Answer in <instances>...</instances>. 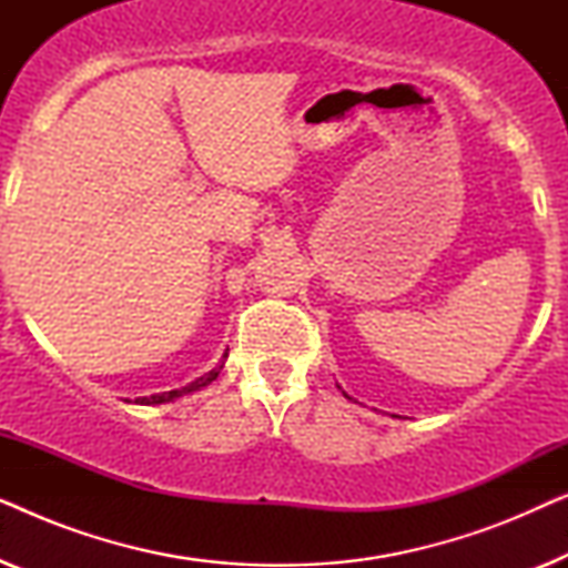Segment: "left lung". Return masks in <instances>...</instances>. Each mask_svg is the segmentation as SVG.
I'll use <instances>...</instances> for the list:
<instances>
[{"mask_svg": "<svg viewBox=\"0 0 568 568\" xmlns=\"http://www.w3.org/2000/svg\"><path fill=\"white\" fill-rule=\"evenodd\" d=\"M346 398H348V395H346Z\"/></svg>", "mask_w": 568, "mask_h": 568, "instance_id": "1", "label": "left lung"}]
</instances>
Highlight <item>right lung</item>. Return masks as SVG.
Returning a JSON list of instances; mask_svg holds the SVG:
<instances>
[{
  "instance_id": "right-lung-1",
  "label": "right lung",
  "mask_w": 568,
  "mask_h": 568,
  "mask_svg": "<svg viewBox=\"0 0 568 568\" xmlns=\"http://www.w3.org/2000/svg\"><path fill=\"white\" fill-rule=\"evenodd\" d=\"M224 359H227V354L222 356V362L216 364L214 369H209L206 375L196 377V379H193V383H189V385L178 387V390H170V393H154V395H144V398H136L134 403H139V406H160V403H170V400H178V398H183V395H191V393H196V390H201V387L212 385L214 379L220 377V372H222V367H224Z\"/></svg>"
}]
</instances>
